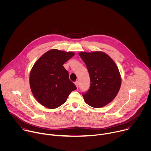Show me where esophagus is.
<instances>
[{
  "label": "esophagus",
  "instance_id": "34e87169",
  "mask_svg": "<svg viewBox=\"0 0 151 151\" xmlns=\"http://www.w3.org/2000/svg\"><path fill=\"white\" fill-rule=\"evenodd\" d=\"M75 85L76 86L77 88H78V87H79V82H78V81H76V82H75Z\"/></svg>",
  "mask_w": 151,
  "mask_h": 151
}]
</instances>
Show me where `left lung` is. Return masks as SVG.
I'll list each match as a JSON object with an SVG mask.
<instances>
[{"instance_id": "8db88e82", "label": "left lung", "mask_w": 151, "mask_h": 151, "mask_svg": "<svg viewBox=\"0 0 151 151\" xmlns=\"http://www.w3.org/2000/svg\"><path fill=\"white\" fill-rule=\"evenodd\" d=\"M79 55L87 66L90 77V89L82 94L85 103L96 108L109 104L118 94L121 85L116 64L101 51L80 52Z\"/></svg>"}]
</instances>
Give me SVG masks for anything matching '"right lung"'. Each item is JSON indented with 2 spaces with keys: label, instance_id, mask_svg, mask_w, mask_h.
Wrapping results in <instances>:
<instances>
[{
  "label": "right lung",
  "instance_id": "right-lung-1",
  "mask_svg": "<svg viewBox=\"0 0 151 151\" xmlns=\"http://www.w3.org/2000/svg\"><path fill=\"white\" fill-rule=\"evenodd\" d=\"M75 55L52 49L43 54L34 64L30 73V89L36 100L48 109H55L66 102L75 85L63 66Z\"/></svg>",
  "mask_w": 151,
  "mask_h": 151
}]
</instances>
